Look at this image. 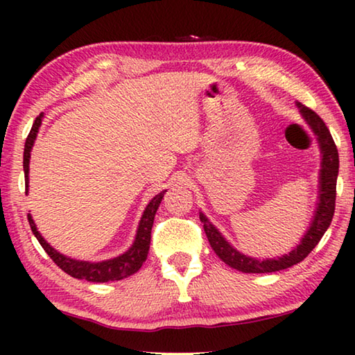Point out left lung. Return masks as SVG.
I'll use <instances>...</instances> for the list:
<instances>
[{"label": "left lung", "mask_w": 355, "mask_h": 355, "mask_svg": "<svg viewBox=\"0 0 355 355\" xmlns=\"http://www.w3.org/2000/svg\"><path fill=\"white\" fill-rule=\"evenodd\" d=\"M297 107L305 122L313 131L318 144L321 148V172H320V202H318L316 211L313 216V220L309 227L307 233H305L302 241L296 245L290 254L282 255L279 258H266V260H257L238 252L233 245L225 241V238L220 235L218 228H216L211 222H209L205 214L200 213V220L203 224V230L207 233V238L222 261L233 269H238L241 272L248 274H264V272H275L282 271L297 264L307 257L315 245L321 241L324 233L332 222L334 213H335V197H336V177H338V150H336L335 142L332 139L329 128L322 119L318 116L315 111L310 107L297 103Z\"/></svg>", "instance_id": "8db88e82"}]
</instances>
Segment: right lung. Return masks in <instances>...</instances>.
I'll list each match as a JSON object with an SVG mask.
<instances>
[{
	"mask_svg": "<svg viewBox=\"0 0 355 355\" xmlns=\"http://www.w3.org/2000/svg\"><path fill=\"white\" fill-rule=\"evenodd\" d=\"M42 117L44 114L35 117L33 128L29 131L25 142V153H23V171H25V184H26V192H28V173H29V158H31V148L34 146L35 136L39 133V127L42 123ZM164 192H159L158 196H155L144 211L139 227H137L135 243L131 248L125 252V254L119 255L116 258H111V260L106 261H98V263H91V261H81V260H73V258H69L62 254H59L48 244L44 238H42L40 233L37 232V227H35L31 214H28V222L31 225V230L34 236L37 238L42 248L48 254V257L55 261L59 268L62 269L64 272L75 279H84L87 282H97V284H105V282H114V280H122L125 277H130L135 272H137L142 266V263L147 260L148 249H150V238H152V227L155 220L156 209H158L161 200H163Z\"/></svg>",
	"mask_w": 355,
	"mask_h": 355,
	"instance_id": "1",
	"label": "right lung"
}]
</instances>
